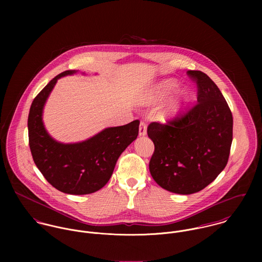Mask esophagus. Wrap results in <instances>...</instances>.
<instances>
[{"label": "esophagus", "mask_w": 262, "mask_h": 262, "mask_svg": "<svg viewBox=\"0 0 262 262\" xmlns=\"http://www.w3.org/2000/svg\"><path fill=\"white\" fill-rule=\"evenodd\" d=\"M146 134H147L146 124L144 122H140V125H139V135L140 136H144Z\"/></svg>", "instance_id": "1"}]
</instances>
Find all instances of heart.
I'll use <instances>...</instances> for the list:
<instances>
[{"mask_svg":"<svg viewBox=\"0 0 262 262\" xmlns=\"http://www.w3.org/2000/svg\"><path fill=\"white\" fill-rule=\"evenodd\" d=\"M179 86V82L174 79V78H167V79H163L161 81H159L149 93L147 94V96L144 99L145 103H149V102H155L158 100H161L165 97H167L169 94H171L172 92H174ZM190 98V93L187 90H182L180 91L177 96L169 102V104H167V106H165L163 109H161L158 116L160 119L162 120H168L170 118H172L177 112L179 111V109L185 104Z\"/></svg>","mask_w":262,"mask_h":262,"instance_id":"b5f03b06","label":"heart"}]
</instances>
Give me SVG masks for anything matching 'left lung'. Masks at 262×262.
Returning a JSON list of instances; mask_svg holds the SVG:
<instances>
[{
	"instance_id": "8db88e82",
	"label": "left lung",
	"mask_w": 262,
	"mask_h": 262,
	"mask_svg": "<svg viewBox=\"0 0 262 262\" xmlns=\"http://www.w3.org/2000/svg\"><path fill=\"white\" fill-rule=\"evenodd\" d=\"M196 82L198 104L166 124L150 123L154 143L149 170L158 186L190 194L210 185L228 162L233 117L216 83L200 71H188Z\"/></svg>"
}]
</instances>
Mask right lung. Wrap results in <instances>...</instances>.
I'll return each instance as SVG.
<instances>
[{
	"instance_id": "add662e5",
	"label": "right lung",
	"mask_w": 262,
	"mask_h": 262,
	"mask_svg": "<svg viewBox=\"0 0 262 262\" xmlns=\"http://www.w3.org/2000/svg\"><path fill=\"white\" fill-rule=\"evenodd\" d=\"M76 72L56 75L33 100L28 116L29 146L38 169L52 187L70 194H88L109 182L119 156L137 138L140 122L106 128L82 142L54 140L44 127L43 108L57 79Z\"/></svg>"
}]
</instances>
